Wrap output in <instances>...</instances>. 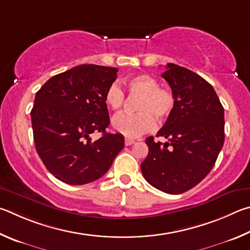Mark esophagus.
Segmentation results:
<instances>
[{
    "instance_id": "1",
    "label": "esophagus",
    "mask_w": 250,
    "mask_h": 250,
    "mask_svg": "<svg viewBox=\"0 0 250 250\" xmlns=\"http://www.w3.org/2000/svg\"><path fill=\"white\" fill-rule=\"evenodd\" d=\"M134 143H135L134 139H132V138H125V145H126V146L133 145Z\"/></svg>"
}]
</instances>
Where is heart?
<instances>
[{
	"label": "heart",
	"instance_id": "1",
	"mask_svg": "<svg viewBox=\"0 0 250 250\" xmlns=\"http://www.w3.org/2000/svg\"><path fill=\"white\" fill-rule=\"evenodd\" d=\"M129 94L141 95L136 114H120L113 118L112 125L117 132L127 137H138L150 132L159 122L167 118L176 106V95L169 87L160 86L159 82L149 74H138L126 81ZM105 103L113 111H120L125 101L121 85L113 82L105 92Z\"/></svg>",
	"mask_w": 250,
	"mask_h": 250
}]
</instances>
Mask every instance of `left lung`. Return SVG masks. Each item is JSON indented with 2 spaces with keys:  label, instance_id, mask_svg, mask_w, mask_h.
Listing matches in <instances>:
<instances>
[{
  "label": "left lung",
  "instance_id": "left-lung-1",
  "mask_svg": "<svg viewBox=\"0 0 250 250\" xmlns=\"http://www.w3.org/2000/svg\"><path fill=\"white\" fill-rule=\"evenodd\" d=\"M161 74L176 95V106L157 137L146 139L141 165L146 181L166 193L180 194L208 176L224 144V108L209 83L191 70L168 63Z\"/></svg>",
  "mask_w": 250,
  "mask_h": 250
}]
</instances>
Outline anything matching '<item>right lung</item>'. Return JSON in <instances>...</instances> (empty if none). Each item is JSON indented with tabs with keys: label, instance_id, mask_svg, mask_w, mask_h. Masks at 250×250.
Masks as SVG:
<instances>
[{
	"label": "right lung",
	"instance_id": "1",
	"mask_svg": "<svg viewBox=\"0 0 250 250\" xmlns=\"http://www.w3.org/2000/svg\"><path fill=\"white\" fill-rule=\"evenodd\" d=\"M116 68L81 64L50 78L35 96L32 116L38 156L52 176L71 186L98 180L124 148V136L108 134L105 92ZM103 133L93 142L89 135Z\"/></svg>",
	"mask_w": 250,
	"mask_h": 250
}]
</instances>
